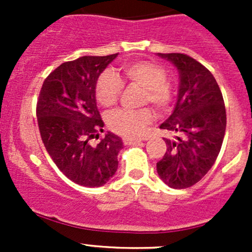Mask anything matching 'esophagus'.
Returning a JSON list of instances; mask_svg holds the SVG:
<instances>
[{
	"label": "esophagus",
	"mask_w": 252,
	"mask_h": 252,
	"mask_svg": "<svg viewBox=\"0 0 252 252\" xmlns=\"http://www.w3.org/2000/svg\"><path fill=\"white\" fill-rule=\"evenodd\" d=\"M123 142L126 145H136L139 144V142H141V140H138V139H123Z\"/></svg>",
	"instance_id": "esophagus-1"
}]
</instances>
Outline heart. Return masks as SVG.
I'll return each instance as SVG.
<instances>
[{
  "mask_svg": "<svg viewBox=\"0 0 252 252\" xmlns=\"http://www.w3.org/2000/svg\"><path fill=\"white\" fill-rule=\"evenodd\" d=\"M121 77L106 70L97 78L95 96L103 107H111L118 101L123 84L142 88L141 105L154 106L157 111H166L173 100V89L166 80V70L155 63L139 61L129 62L121 67ZM154 121L150 108L141 110H117L108 113L107 126L114 133L126 138H138L145 128Z\"/></svg>",
  "mask_w": 252,
  "mask_h": 252,
  "instance_id": "b5f03b06",
  "label": "heart"
}]
</instances>
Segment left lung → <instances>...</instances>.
<instances>
[{"mask_svg":"<svg viewBox=\"0 0 252 252\" xmlns=\"http://www.w3.org/2000/svg\"><path fill=\"white\" fill-rule=\"evenodd\" d=\"M179 73L173 113L159 128L175 139H164L166 154L157 162L159 178L173 189L192 187L217 159L227 126L224 101L215 77L201 63L184 53H158Z\"/></svg>","mask_w":252,"mask_h":252,"instance_id":"1","label":"left lung"}]
</instances>
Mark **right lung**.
Masks as SVG:
<instances>
[{
  "instance_id": "obj_1",
  "label": "right lung",
  "mask_w": 252,
  "mask_h": 252,
  "mask_svg": "<svg viewBox=\"0 0 252 252\" xmlns=\"http://www.w3.org/2000/svg\"><path fill=\"white\" fill-rule=\"evenodd\" d=\"M117 56H83L62 63L45 79L37 100L46 151L68 179L83 187H102L118 168L119 136L108 131L98 144H90L105 126L96 106V81Z\"/></svg>"
}]
</instances>
